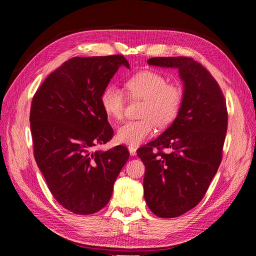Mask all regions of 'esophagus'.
<instances>
[{"label":"esophagus","instance_id":"esophagus-1","mask_svg":"<svg viewBox=\"0 0 256 256\" xmlns=\"http://www.w3.org/2000/svg\"><path fill=\"white\" fill-rule=\"evenodd\" d=\"M128 152H130V154H131L132 156H135V155H136V148H134V146L130 145L128 146Z\"/></svg>","mask_w":256,"mask_h":256}]
</instances>
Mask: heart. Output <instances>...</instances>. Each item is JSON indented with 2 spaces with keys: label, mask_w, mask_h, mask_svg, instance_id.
Segmentation results:
<instances>
[{
  "label": "heart",
  "mask_w": 256,
  "mask_h": 256,
  "mask_svg": "<svg viewBox=\"0 0 256 256\" xmlns=\"http://www.w3.org/2000/svg\"><path fill=\"white\" fill-rule=\"evenodd\" d=\"M128 94L133 99H142L140 110L143 118L128 121L118 128V140L125 144L138 145L154 131V125L168 126L177 118L184 101V91L175 84H168L164 76L145 70L130 77L125 82ZM101 104L108 116L122 118L125 108V96L116 86H108L102 92Z\"/></svg>",
  "instance_id": "heart-1"
}]
</instances>
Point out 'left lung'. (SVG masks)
Masks as SVG:
<instances>
[{
  "mask_svg": "<svg viewBox=\"0 0 256 256\" xmlns=\"http://www.w3.org/2000/svg\"><path fill=\"white\" fill-rule=\"evenodd\" d=\"M150 66L178 69L184 101L177 118L138 150L145 165L144 198L160 218H175L204 198L222 160L228 128L224 94L202 64L188 57H155Z\"/></svg>",
  "mask_w": 256,
  "mask_h": 256,
  "instance_id": "8db88e82",
  "label": "left lung"
}]
</instances>
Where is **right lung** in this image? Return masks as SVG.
Instances as JSON below:
<instances>
[{"mask_svg":"<svg viewBox=\"0 0 256 256\" xmlns=\"http://www.w3.org/2000/svg\"><path fill=\"white\" fill-rule=\"evenodd\" d=\"M121 66L130 68L122 55L74 57L48 76L32 98L37 166L54 198L76 214H92L106 206L130 157L123 145L92 150L113 136L101 96Z\"/></svg>","mask_w":256,"mask_h":256,"instance_id":"add662e5","label":"right lung"}]
</instances>
